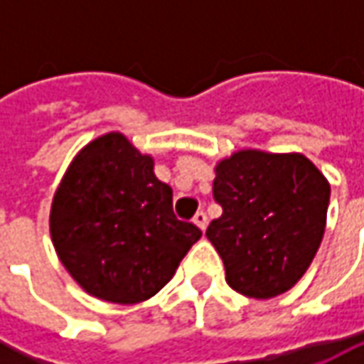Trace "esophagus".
Listing matches in <instances>:
<instances>
[{"instance_id":"34e87169","label":"esophagus","mask_w":364,"mask_h":364,"mask_svg":"<svg viewBox=\"0 0 364 364\" xmlns=\"http://www.w3.org/2000/svg\"><path fill=\"white\" fill-rule=\"evenodd\" d=\"M192 220H194V225H196L200 231H204V229H206V223H208V217H206V213H204V210H198Z\"/></svg>"}]
</instances>
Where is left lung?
Instances as JSON below:
<instances>
[{
	"label": "left lung",
	"mask_w": 364,
	"mask_h": 364,
	"mask_svg": "<svg viewBox=\"0 0 364 364\" xmlns=\"http://www.w3.org/2000/svg\"><path fill=\"white\" fill-rule=\"evenodd\" d=\"M213 196L223 215L206 237L227 284L267 300L298 284L324 237L330 184L301 154L243 149L217 166Z\"/></svg>",
	"instance_id": "1"
}]
</instances>
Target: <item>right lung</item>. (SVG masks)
<instances>
[{
  "instance_id": "obj_1",
  "label": "right lung",
  "mask_w": 364,
  "mask_h": 364,
  "mask_svg": "<svg viewBox=\"0 0 364 364\" xmlns=\"http://www.w3.org/2000/svg\"><path fill=\"white\" fill-rule=\"evenodd\" d=\"M52 243L95 298L137 304L156 296L203 231L178 220L172 188L121 133L97 137L73 160L52 200Z\"/></svg>"
}]
</instances>
